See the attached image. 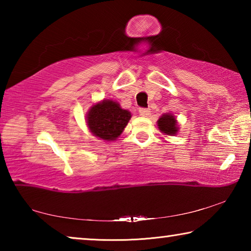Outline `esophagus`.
<instances>
[{"mask_svg": "<svg viewBox=\"0 0 251 251\" xmlns=\"http://www.w3.org/2000/svg\"><path fill=\"white\" fill-rule=\"evenodd\" d=\"M138 113H139V115H141V116H143V117H147V116L150 115V114H151V110H150V109H147V108H139Z\"/></svg>", "mask_w": 251, "mask_h": 251, "instance_id": "34e87169", "label": "esophagus"}]
</instances>
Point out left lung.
I'll return each instance as SVG.
<instances>
[{"label":"left lung","mask_w":251,"mask_h":251,"mask_svg":"<svg viewBox=\"0 0 251 251\" xmlns=\"http://www.w3.org/2000/svg\"><path fill=\"white\" fill-rule=\"evenodd\" d=\"M157 126L161 133L167 136H175L179 131L177 118L172 113L163 114L157 121Z\"/></svg>","instance_id":"obj_1"}]
</instances>
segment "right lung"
<instances>
[{
  "label": "right lung",
  "instance_id": "right-lung-1",
  "mask_svg": "<svg viewBox=\"0 0 251 251\" xmlns=\"http://www.w3.org/2000/svg\"><path fill=\"white\" fill-rule=\"evenodd\" d=\"M131 117L129 110L113 100L93 104L86 114V125L91 133L101 141L113 142L122 135Z\"/></svg>",
  "mask_w": 251,
  "mask_h": 251
}]
</instances>
